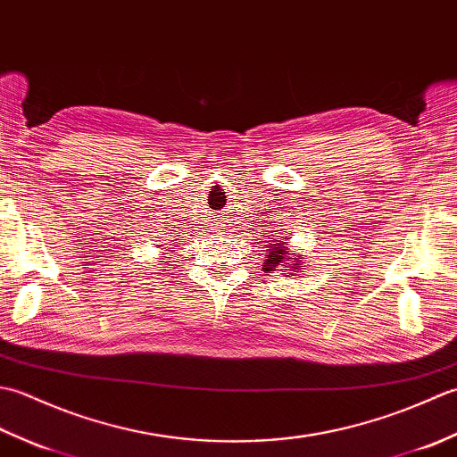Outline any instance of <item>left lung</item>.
<instances>
[{
  "instance_id": "1",
  "label": "left lung",
  "mask_w": 457,
  "mask_h": 457,
  "mask_svg": "<svg viewBox=\"0 0 457 457\" xmlns=\"http://www.w3.org/2000/svg\"><path fill=\"white\" fill-rule=\"evenodd\" d=\"M280 231V229H278ZM265 270H275L277 267H287V269H280L283 270V275L287 270H293V273H300L304 265V259L306 255H296V253H290L288 244H290V237L287 234H280L277 237H269V241H265ZM290 260L291 263L288 264L287 261Z\"/></svg>"
}]
</instances>
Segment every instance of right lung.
I'll return each mask as SVG.
<instances>
[{"mask_svg": "<svg viewBox=\"0 0 457 457\" xmlns=\"http://www.w3.org/2000/svg\"><path fill=\"white\" fill-rule=\"evenodd\" d=\"M169 245H170V244H169Z\"/></svg>", "mask_w": 457, "mask_h": 457, "instance_id": "add662e5", "label": "right lung"}]
</instances>
